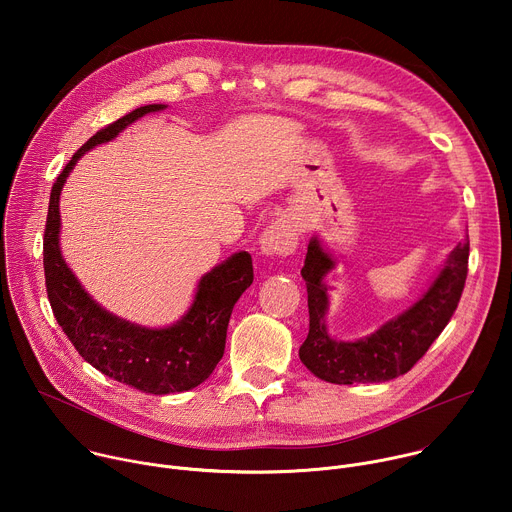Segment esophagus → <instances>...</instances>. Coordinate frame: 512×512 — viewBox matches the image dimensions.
Listing matches in <instances>:
<instances>
[{"mask_svg":"<svg viewBox=\"0 0 512 512\" xmlns=\"http://www.w3.org/2000/svg\"><path fill=\"white\" fill-rule=\"evenodd\" d=\"M259 245L263 255H294L298 247V227L289 218H277L263 231Z\"/></svg>","mask_w":512,"mask_h":512,"instance_id":"esophagus-1","label":"esophagus"}]
</instances>
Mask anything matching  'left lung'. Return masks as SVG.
I'll use <instances>...</instances> for the list:
<instances>
[{"instance_id": "1", "label": "left lung", "mask_w": 512, "mask_h": 512, "mask_svg": "<svg viewBox=\"0 0 512 512\" xmlns=\"http://www.w3.org/2000/svg\"><path fill=\"white\" fill-rule=\"evenodd\" d=\"M468 255L470 243H460L423 298L369 338L336 342L324 324L328 296L322 283L334 261L312 239L302 267L310 310V332L300 346L302 362L318 379L336 385L385 383L409 373L454 316L468 275Z\"/></svg>"}]
</instances>
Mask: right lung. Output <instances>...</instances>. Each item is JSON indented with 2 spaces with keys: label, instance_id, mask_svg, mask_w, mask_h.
Wrapping results in <instances>:
<instances>
[{
  "label": "right lung",
  "instance_id": "right-lung-1",
  "mask_svg": "<svg viewBox=\"0 0 512 512\" xmlns=\"http://www.w3.org/2000/svg\"><path fill=\"white\" fill-rule=\"evenodd\" d=\"M166 105H145L99 129L70 158L52 184L44 229V277L52 314L72 346L103 375L152 395L182 393L204 383L225 354L227 328L237 300L253 283L247 251L235 253L206 273L188 314L170 328L150 330L129 324L95 304L66 267L60 247V190L77 160L111 141L129 123Z\"/></svg>",
  "mask_w": 512,
  "mask_h": 512
}]
</instances>
